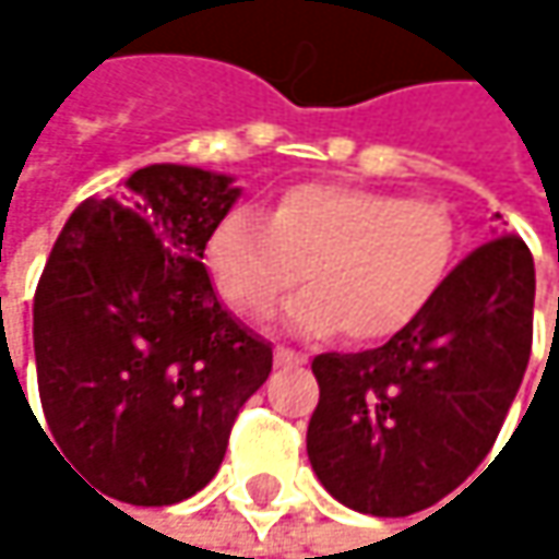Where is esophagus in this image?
<instances>
[{
    "label": "esophagus",
    "instance_id": "34e87169",
    "mask_svg": "<svg viewBox=\"0 0 559 559\" xmlns=\"http://www.w3.org/2000/svg\"><path fill=\"white\" fill-rule=\"evenodd\" d=\"M307 359L300 356V353H294V349H284V346H278L275 349V366H281V369H290V366H304Z\"/></svg>",
    "mask_w": 559,
    "mask_h": 559
}]
</instances>
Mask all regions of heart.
I'll list each match as a JSON object with an SVG mask.
<instances>
[{
  "label": "heart",
  "instance_id": "heart-1",
  "mask_svg": "<svg viewBox=\"0 0 559 559\" xmlns=\"http://www.w3.org/2000/svg\"><path fill=\"white\" fill-rule=\"evenodd\" d=\"M453 246V219L433 200L297 183L269 223L252 210L226 213L210 233L206 265L219 297L249 320H265L304 272L307 290L287 304L290 330L379 343L430 304Z\"/></svg>",
  "mask_w": 559,
  "mask_h": 559
}]
</instances>
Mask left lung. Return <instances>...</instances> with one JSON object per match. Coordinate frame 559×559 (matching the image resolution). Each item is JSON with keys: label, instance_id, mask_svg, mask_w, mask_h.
Instances as JSON below:
<instances>
[{"label": "left lung", "instance_id": "obj_1", "mask_svg": "<svg viewBox=\"0 0 559 559\" xmlns=\"http://www.w3.org/2000/svg\"><path fill=\"white\" fill-rule=\"evenodd\" d=\"M531 336L534 259L504 233L473 249L385 346L317 356L307 456L323 489L376 518L460 489L502 430Z\"/></svg>", "mask_w": 559, "mask_h": 559}]
</instances>
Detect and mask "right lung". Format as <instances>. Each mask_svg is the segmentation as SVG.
<instances>
[{"label":"right lung","mask_w":559,"mask_h":559,"mask_svg":"<svg viewBox=\"0 0 559 559\" xmlns=\"http://www.w3.org/2000/svg\"><path fill=\"white\" fill-rule=\"evenodd\" d=\"M233 177L135 170L83 200L35 290L38 394L55 447L106 499L174 504L219 469L272 346L223 310L203 269Z\"/></svg>","instance_id":"obj_1"}]
</instances>
